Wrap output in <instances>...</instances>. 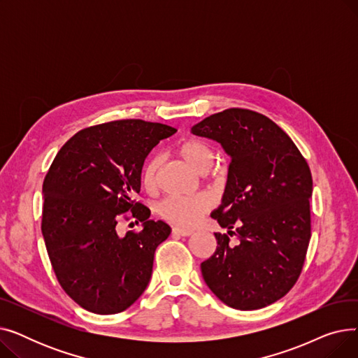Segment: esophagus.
<instances>
[{"label":"esophagus","instance_id":"1","mask_svg":"<svg viewBox=\"0 0 358 358\" xmlns=\"http://www.w3.org/2000/svg\"><path fill=\"white\" fill-rule=\"evenodd\" d=\"M173 234H174V235H178V236H190V235H193V231H192V229H184V228L176 227V228H173Z\"/></svg>","mask_w":358,"mask_h":358}]
</instances>
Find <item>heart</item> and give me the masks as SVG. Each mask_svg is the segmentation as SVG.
<instances>
[{
	"mask_svg": "<svg viewBox=\"0 0 358 358\" xmlns=\"http://www.w3.org/2000/svg\"><path fill=\"white\" fill-rule=\"evenodd\" d=\"M178 154L193 165L199 171H206L215 158V150L209 142L201 138L190 136L178 143ZM158 158H150L142 169V184L148 192L157 190L158 185ZM212 174H217V169H213ZM213 204L210 194L197 193L192 196L171 194L166 196L158 204V213L162 219L181 224V227H192L199 217L208 212Z\"/></svg>",
	"mask_w": 358,
	"mask_h": 358,
	"instance_id": "heart-1",
	"label": "heart"
}]
</instances>
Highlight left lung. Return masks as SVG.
<instances>
[{"mask_svg":"<svg viewBox=\"0 0 358 358\" xmlns=\"http://www.w3.org/2000/svg\"><path fill=\"white\" fill-rule=\"evenodd\" d=\"M192 131L220 142L232 157L223 203L212 213L228 234H215L217 247L201 262L203 278L224 305L266 308L287 294L305 264L310 168L286 131L254 110L227 108Z\"/></svg>","mask_w":358,"mask_h":358,"instance_id":"1","label":"left lung"}]
</instances>
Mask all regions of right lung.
Masks as SVG:
<instances>
[{
  "mask_svg": "<svg viewBox=\"0 0 358 358\" xmlns=\"http://www.w3.org/2000/svg\"><path fill=\"white\" fill-rule=\"evenodd\" d=\"M176 131L141 119L113 120L80 130L55 157L43 181L42 234L61 287L85 310L119 313L145 292L155 250L171 228L149 220L135 194L146 155ZM120 220L141 221L144 229L120 237Z\"/></svg>",
  "mask_w": 358,
  "mask_h": 358,
  "instance_id": "right-lung-1",
  "label": "right lung"
}]
</instances>
